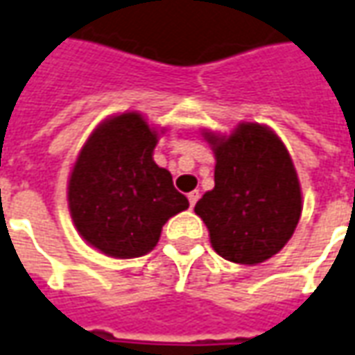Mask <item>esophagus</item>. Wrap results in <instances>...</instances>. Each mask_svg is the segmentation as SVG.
I'll list each match as a JSON object with an SVG mask.
<instances>
[{"label": "esophagus", "instance_id": "obj_1", "mask_svg": "<svg viewBox=\"0 0 355 355\" xmlns=\"http://www.w3.org/2000/svg\"><path fill=\"white\" fill-rule=\"evenodd\" d=\"M198 198H200V192H198V190H194V192H190V194H188V202H190V208H194V206H196Z\"/></svg>", "mask_w": 355, "mask_h": 355}]
</instances>
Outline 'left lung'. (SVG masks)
I'll use <instances>...</instances> for the list:
<instances>
[{
  "mask_svg": "<svg viewBox=\"0 0 355 355\" xmlns=\"http://www.w3.org/2000/svg\"><path fill=\"white\" fill-rule=\"evenodd\" d=\"M216 187L198 200L211 247L237 264L279 252L297 227L301 188L288 149L260 124H241L229 137L209 136Z\"/></svg>",
  "mask_w": 355,
  "mask_h": 355,
  "instance_id": "1",
  "label": "left lung"
}]
</instances>
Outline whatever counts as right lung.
I'll return each mask as SVG.
<instances>
[{
    "instance_id": "add662e5",
    "label": "right lung",
    "mask_w": 355,
    "mask_h": 355,
    "mask_svg": "<svg viewBox=\"0 0 355 355\" xmlns=\"http://www.w3.org/2000/svg\"><path fill=\"white\" fill-rule=\"evenodd\" d=\"M157 134L137 112L103 122L69 177L67 200L79 235L114 259L144 257L161 227L188 208L167 168L153 161Z\"/></svg>"
}]
</instances>
